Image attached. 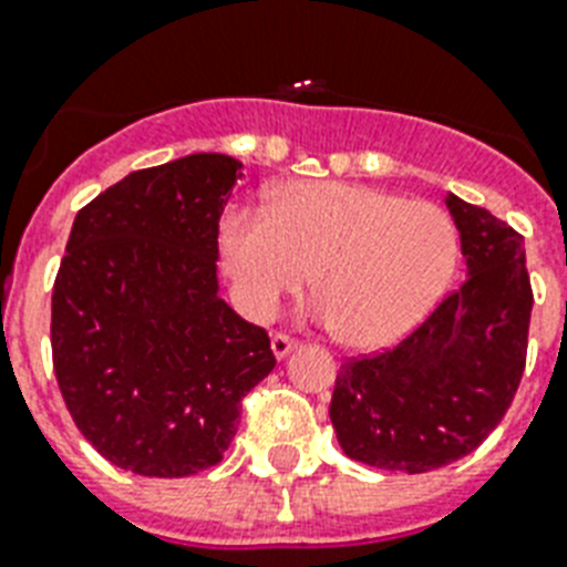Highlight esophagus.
<instances>
[{
    "mask_svg": "<svg viewBox=\"0 0 567 567\" xmlns=\"http://www.w3.org/2000/svg\"><path fill=\"white\" fill-rule=\"evenodd\" d=\"M293 347H297V340L288 338V334H282V331H276L274 338H270V349H274L276 358H285Z\"/></svg>",
    "mask_w": 567,
    "mask_h": 567,
    "instance_id": "obj_1",
    "label": "esophagus"
}]
</instances>
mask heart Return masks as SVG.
I'll return each instance as SVG.
<instances>
[{
  "label": "heart",
  "mask_w": 567,
  "mask_h": 567,
  "mask_svg": "<svg viewBox=\"0 0 567 567\" xmlns=\"http://www.w3.org/2000/svg\"><path fill=\"white\" fill-rule=\"evenodd\" d=\"M236 306L270 320L308 282L347 347L404 338L443 297L457 265V229L440 206L379 188L297 179L268 212L233 206L218 227Z\"/></svg>",
  "instance_id": "heart-1"
}]
</instances>
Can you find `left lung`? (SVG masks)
Wrapping results in <instances>:
<instances>
[{
  "label": "left lung",
  "mask_w": 567,
  "mask_h": 567,
  "mask_svg": "<svg viewBox=\"0 0 567 567\" xmlns=\"http://www.w3.org/2000/svg\"><path fill=\"white\" fill-rule=\"evenodd\" d=\"M468 279L393 349L340 363L329 416L347 457L431 472L498 427L527 363L533 288L524 238L492 212L445 197Z\"/></svg>",
  "instance_id": "1"
}]
</instances>
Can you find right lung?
<instances>
[{
    "label": "right lung",
    "instance_id": "add662e5",
    "mask_svg": "<svg viewBox=\"0 0 567 567\" xmlns=\"http://www.w3.org/2000/svg\"><path fill=\"white\" fill-rule=\"evenodd\" d=\"M241 163L192 154L127 174L75 215L52 291V361L78 431L113 466H215L276 367L218 297V220Z\"/></svg>",
    "mask_w": 567,
    "mask_h": 567
}]
</instances>
